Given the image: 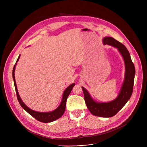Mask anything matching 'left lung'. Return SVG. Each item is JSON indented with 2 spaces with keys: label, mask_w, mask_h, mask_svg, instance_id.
Wrapping results in <instances>:
<instances>
[{
  "label": "left lung",
  "mask_w": 147,
  "mask_h": 147,
  "mask_svg": "<svg viewBox=\"0 0 147 147\" xmlns=\"http://www.w3.org/2000/svg\"><path fill=\"white\" fill-rule=\"evenodd\" d=\"M104 45H111L117 48L123 56L125 63V77L118 96L109 102H96L93 100L86 88L82 87L84 100L90 112L95 116L110 117L115 116L130 98L133 90L135 76V67L127 49L120 42L112 37L103 39Z\"/></svg>",
  "instance_id": "obj_1"
}]
</instances>
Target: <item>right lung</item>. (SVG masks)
<instances>
[{
    "label": "right lung",
    "mask_w": 147,
    "mask_h": 147,
    "mask_svg": "<svg viewBox=\"0 0 147 147\" xmlns=\"http://www.w3.org/2000/svg\"><path fill=\"white\" fill-rule=\"evenodd\" d=\"M20 55H19L16 61V64L14 66L13 69V78L14 80V87H15V90H16V92L17 99L20 104V105L22 106V107L27 112H28L30 115H31L33 117H34L37 120H38L40 122L50 123V122L53 121L58 119L59 118L63 116V113L65 111V109H66V100H67V97L69 96V94H70L73 87L75 86V84L73 83V84H72L70 85L65 90V91L63 92V95L61 102L60 104V105L59 106V107L57 109H56L53 111H52L50 112H38L34 111L26 105L24 103L22 100V99H21V98L18 94V90H17V86H16V80H15V77H14V71H15L16 65L20 59Z\"/></svg>",
    "instance_id": "add662e5"
}]
</instances>
